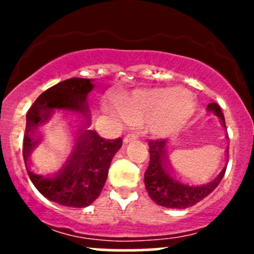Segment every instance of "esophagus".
<instances>
[{"mask_svg": "<svg viewBox=\"0 0 254 254\" xmlns=\"http://www.w3.org/2000/svg\"><path fill=\"white\" fill-rule=\"evenodd\" d=\"M136 139H137V135L136 134H129V135H127V136L124 137V142L127 143V142H130V141H135V140H136Z\"/></svg>", "mask_w": 254, "mask_h": 254, "instance_id": "34e87169", "label": "esophagus"}]
</instances>
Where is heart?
<instances>
[{
  "mask_svg": "<svg viewBox=\"0 0 254 254\" xmlns=\"http://www.w3.org/2000/svg\"><path fill=\"white\" fill-rule=\"evenodd\" d=\"M195 107L190 92L179 87L139 89L119 104L127 123H145L146 130L156 137L177 134L193 117Z\"/></svg>",
  "mask_w": 254,
  "mask_h": 254,
  "instance_id": "b5f03b06",
  "label": "heart"
}]
</instances>
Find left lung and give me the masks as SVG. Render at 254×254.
Returning <instances> with one entry per match:
<instances>
[{
	"mask_svg": "<svg viewBox=\"0 0 254 254\" xmlns=\"http://www.w3.org/2000/svg\"><path fill=\"white\" fill-rule=\"evenodd\" d=\"M207 111L214 113L225 125V117L219 104H207ZM166 140L148 142L150 146V165L145 172V187L150 198L161 206L171 209H186L195 205L206 198L221 182L226 167L211 182L204 184L188 183L177 177L168 167L166 160ZM229 153V148H227Z\"/></svg>",
	"mask_w": 254,
	"mask_h": 254,
	"instance_id": "8db88e82",
	"label": "left lung"
}]
</instances>
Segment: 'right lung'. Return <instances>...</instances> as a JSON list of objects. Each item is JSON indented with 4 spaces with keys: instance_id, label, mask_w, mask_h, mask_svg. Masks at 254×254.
Instances as JSON below:
<instances>
[{
    "instance_id": "add662e5",
    "label": "right lung",
    "mask_w": 254,
    "mask_h": 254,
    "mask_svg": "<svg viewBox=\"0 0 254 254\" xmlns=\"http://www.w3.org/2000/svg\"><path fill=\"white\" fill-rule=\"evenodd\" d=\"M93 87L89 78H68L40 94L27 113L23 158L28 176L45 198L64 206L86 207L98 198L113 157L123 145L122 139H103L91 129L86 97ZM58 120L74 127L75 145L58 169L43 168L32 162L31 153L41 127Z\"/></svg>"
}]
</instances>
